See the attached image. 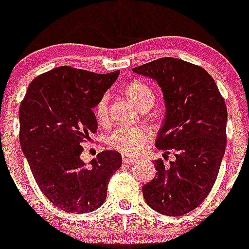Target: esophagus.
Here are the masks:
<instances>
[{"instance_id":"34e87169","label":"esophagus","mask_w":249,"mask_h":249,"mask_svg":"<svg viewBox=\"0 0 249 249\" xmlns=\"http://www.w3.org/2000/svg\"><path fill=\"white\" fill-rule=\"evenodd\" d=\"M122 159H123V162H124V164H132V162L137 161V158H132V157H129V155H125V154L123 155Z\"/></svg>"}]
</instances>
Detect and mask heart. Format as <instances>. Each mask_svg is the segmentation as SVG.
<instances>
[{
	"label": "heart",
	"mask_w": 249,
	"mask_h": 249,
	"mask_svg": "<svg viewBox=\"0 0 249 249\" xmlns=\"http://www.w3.org/2000/svg\"><path fill=\"white\" fill-rule=\"evenodd\" d=\"M125 94L139 108L144 105H153L154 94L147 84L142 82H131L125 88ZM97 120L104 122L108 114V95H102L94 108ZM150 139V131L142 125L118 127L108 137V144L114 149L125 154H136L142 150L145 143Z\"/></svg>",
	"instance_id": "heart-1"
}]
</instances>
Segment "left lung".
<instances>
[{"mask_svg":"<svg viewBox=\"0 0 249 249\" xmlns=\"http://www.w3.org/2000/svg\"><path fill=\"white\" fill-rule=\"evenodd\" d=\"M132 71L161 88L166 113L155 145L176 157L169 166L155 160L157 175L143 185V196L161 214H185L217 179L227 147V105L208 72L182 59L161 57Z\"/></svg>","mask_w":249,"mask_h":249,"instance_id":"8db88e82","label":"left lung"}]
</instances>
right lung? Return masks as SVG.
I'll list each match as a JSON object with an SVG mask.
<instances>
[{
  "label": "right lung",
  "instance_id": "add662e5",
  "mask_svg": "<svg viewBox=\"0 0 249 249\" xmlns=\"http://www.w3.org/2000/svg\"><path fill=\"white\" fill-rule=\"evenodd\" d=\"M119 71L100 74L60 66L36 77L19 108V140L35 180L50 202L67 213H88L105 202L122 155L105 150L83 162L82 144L95 134L92 108Z\"/></svg>",
  "mask_w": 249,
  "mask_h": 249
}]
</instances>
